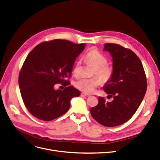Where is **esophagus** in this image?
<instances>
[{
  "label": "esophagus",
  "instance_id": "obj_1",
  "mask_svg": "<svg viewBox=\"0 0 160 160\" xmlns=\"http://www.w3.org/2000/svg\"><path fill=\"white\" fill-rule=\"evenodd\" d=\"M80 95L82 97H89V94H87V93H81Z\"/></svg>",
  "mask_w": 160,
  "mask_h": 160
}]
</instances>
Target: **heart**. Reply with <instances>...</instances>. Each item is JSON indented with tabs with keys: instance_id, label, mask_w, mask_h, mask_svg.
<instances>
[{
	"instance_id": "1",
	"label": "heart",
	"mask_w": 160,
	"mask_h": 160,
	"mask_svg": "<svg viewBox=\"0 0 160 160\" xmlns=\"http://www.w3.org/2000/svg\"><path fill=\"white\" fill-rule=\"evenodd\" d=\"M85 60L88 65L95 68L93 75L97 76L100 80L97 78H82L75 82L74 86L83 92L92 93L99 85L100 81L102 84H107L110 81L114 74V70L112 67L107 65L108 59L105 55L97 50L92 49L89 50L85 55ZM73 72L76 76L80 75L81 72L80 61L76 63L73 68Z\"/></svg>"
}]
</instances>
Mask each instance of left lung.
I'll list each match as a JSON object with an SVG mask.
<instances>
[{
	"label": "left lung",
	"instance_id": "obj_1",
	"mask_svg": "<svg viewBox=\"0 0 160 160\" xmlns=\"http://www.w3.org/2000/svg\"><path fill=\"white\" fill-rule=\"evenodd\" d=\"M112 57L114 74L103 86L113 101L99 97L98 105L90 112L93 118L106 127L120 126L134 115L143 100L147 81L140 59L132 50L117 44L107 43L104 50Z\"/></svg>",
	"mask_w": 160,
	"mask_h": 160
}]
</instances>
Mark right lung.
Here are the masks:
<instances>
[{"label":"right lung","instance_id":"obj_1","mask_svg":"<svg viewBox=\"0 0 160 160\" xmlns=\"http://www.w3.org/2000/svg\"><path fill=\"white\" fill-rule=\"evenodd\" d=\"M85 44L55 39L37 45L28 54L19 74L22 99L29 112L37 118L51 121L66 113L72 97L80 91L73 86L55 89L56 84H69L75 60Z\"/></svg>","mask_w":160,"mask_h":160}]
</instances>
